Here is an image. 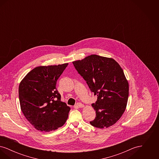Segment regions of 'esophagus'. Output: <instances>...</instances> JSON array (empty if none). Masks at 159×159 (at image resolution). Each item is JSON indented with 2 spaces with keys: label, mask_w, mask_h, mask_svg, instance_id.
<instances>
[{
  "label": "esophagus",
  "mask_w": 159,
  "mask_h": 159,
  "mask_svg": "<svg viewBox=\"0 0 159 159\" xmlns=\"http://www.w3.org/2000/svg\"><path fill=\"white\" fill-rule=\"evenodd\" d=\"M76 107H77V108H82V107H84V105L82 104V103H80V102H78V103H77L76 104Z\"/></svg>",
  "instance_id": "34e87169"
}]
</instances>
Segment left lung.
I'll return each mask as SVG.
<instances>
[{"mask_svg":"<svg viewBox=\"0 0 159 159\" xmlns=\"http://www.w3.org/2000/svg\"><path fill=\"white\" fill-rule=\"evenodd\" d=\"M73 64L86 81L91 92L97 95L92 104L96 112L91 125L108 128L121 117L127 106L129 83L120 66L111 58L91 55Z\"/></svg>","mask_w":159,"mask_h":159,"instance_id":"1","label":"left lung"}]
</instances>
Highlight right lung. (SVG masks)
Masks as SVG:
<instances>
[{"instance_id":"right-lung-1","label":"right lung","mask_w":159,"mask_h":159,"mask_svg":"<svg viewBox=\"0 0 159 159\" xmlns=\"http://www.w3.org/2000/svg\"><path fill=\"white\" fill-rule=\"evenodd\" d=\"M68 64L36 67L20 83L21 110L27 120L38 130H55L67 120L70 107L61 101L56 84Z\"/></svg>"}]
</instances>
